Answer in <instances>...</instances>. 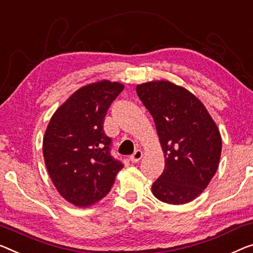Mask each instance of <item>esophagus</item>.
Segmentation results:
<instances>
[{
    "instance_id": "esophagus-1",
    "label": "esophagus",
    "mask_w": 253,
    "mask_h": 253,
    "mask_svg": "<svg viewBox=\"0 0 253 253\" xmlns=\"http://www.w3.org/2000/svg\"><path fill=\"white\" fill-rule=\"evenodd\" d=\"M142 157H143V152H142V151H141V150H136V151H135V152H134L133 156L130 157V161H131V163H134V164H135V163H138V161L142 159Z\"/></svg>"
}]
</instances>
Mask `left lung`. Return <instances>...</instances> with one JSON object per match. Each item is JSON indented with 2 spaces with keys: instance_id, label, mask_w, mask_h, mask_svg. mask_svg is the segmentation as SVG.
<instances>
[{
  "instance_id": "obj_1",
  "label": "left lung",
  "mask_w": 253,
  "mask_h": 253,
  "mask_svg": "<svg viewBox=\"0 0 253 253\" xmlns=\"http://www.w3.org/2000/svg\"><path fill=\"white\" fill-rule=\"evenodd\" d=\"M156 124L165 154V169L152 193L169 205H184L208 186L219 164L218 127L197 96L167 81L136 86Z\"/></svg>"
}]
</instances>
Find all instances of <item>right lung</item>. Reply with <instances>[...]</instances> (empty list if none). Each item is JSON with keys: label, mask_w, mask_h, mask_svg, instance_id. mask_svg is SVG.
Here are the masks:
<instances>
[{"label": "right lung", "mask_w": 253, "mask_h": 253, "mask_svg": "<svg viewBox=\"0 0 253 253\" xmlns=\"http://www.w3.org/2000/svg\"><path fill=\"white\" fill-rule=\"evenodd\" d=\"M124 85L101 81L76 90L48 123L43 156L48 175L62 198L76 207L103 199L115 183L122 161L111 156L104 117Z\"/></svg>", "instance_id": "obj_1"}]
</instances>
